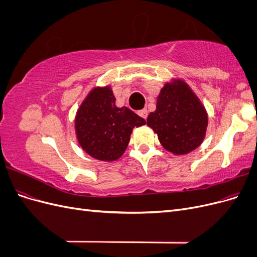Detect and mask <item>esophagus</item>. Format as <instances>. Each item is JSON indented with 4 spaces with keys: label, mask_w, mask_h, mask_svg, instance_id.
Returning a JSON list of instances; mask_svg holds the SVG:
<instances>
[{
    "label": "esophagus",
    "mask_w": 257,
    "mask_h": 257,
    "mask_svg": "<svg viewBox=\"0 0 257 257\" xmlns=\"http://www.w3.org/2000/svg\"><path fill=\"white\" fill-rule=\"evenodd\" d=\"M138 114L141 115L142 118H144V119H147V116H148V110H147V109L139 110V111H138Z\"/></svg>",
    "instance_id": "esophagus-1"
}]
</instances>
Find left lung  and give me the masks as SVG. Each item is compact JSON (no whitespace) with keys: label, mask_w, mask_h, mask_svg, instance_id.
I'll return each mask as SVG.
<instances>
[{"label":"left lung","mask_w":257,"mask_h":257,"mask_svg":"<svg viewBox=\"0 0 257 257\" xmlns=\"http://www.w3.org/2000/svg\"><path fill=\"white\" fill-rule=\"evenodd\" d=\"M208 121L196 93L181 78H172L160 90L157 109L148 115L147 124L165 150L184 155L203 144Z\"/></svg>","instance_id":"1"}]
</instances>
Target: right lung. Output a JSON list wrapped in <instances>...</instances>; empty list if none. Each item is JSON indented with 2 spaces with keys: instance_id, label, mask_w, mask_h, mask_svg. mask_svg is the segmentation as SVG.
Here are the masks:
<instances>
[{
  "instance_id": "obj_1",
  "label": "right lung",
  "mask_w": 257,
  "mask_h": 257,
  "mask_svg": "<svg viewBox=\"0 0 257 257\" xmlns=\"http://www.w3.org/2000/svg\"><path fill=\"white\" fill-rule=\"evenodd\" d=\"M146 120L127 107H116L111 85L92 88L75 116V133L82 150L91 158L113 162L128 146L134 127Z\"/></svg>"
}]
</instances>
